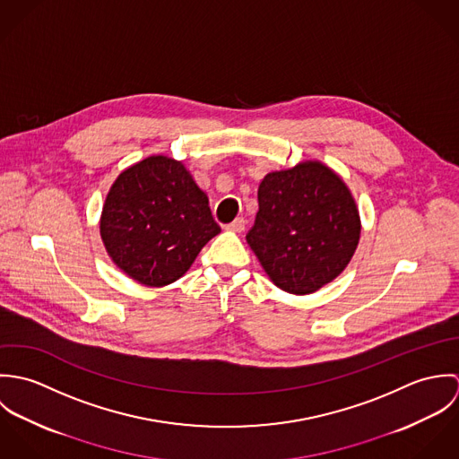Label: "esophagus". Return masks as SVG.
I'll use <instances>...</instances> for the list:
<instances>
[{"instance_id":"34e87169","label":"esophagus","mask_w":459,"mask_h":459,"mask_svg":"<svg viewBox=\"0 0 459 459\" xmlns=\"http://www.w3.org/2000/svg\"><path fill=\"white\" fill-rule=\"evenodd\" d=\"M226 230L228 231H233V233H242L246 230V221L244 217H237L231 224H226Z\"/></svg>"}]
</instances>
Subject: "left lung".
<instances>
[{
  "label": "left lung",
  "instance_id": "1",
  "mask_svg": "<svg viewBox=\"0 0 459 459\" xmlns=\"http://www.w3.org/2000/svg\"><path fill=\"white\" fill-rule=\"evenodd\" d=\"M247 244L275 286L313 293L350 263L360 219L344 182L322 162L268 173Z\"/></svg>",
  "mask_w": 459,
  "mask_h": 459
}]
</instances>
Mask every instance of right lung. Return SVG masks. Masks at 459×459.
Listing matches in <instances>:
<instances>
[{"mask_svg":"<svg viewBox=\"0 0 459 459\" xmlns=\"http://www.w3.org/2000/svg\"><path fill=\"white\" fill-rule=\"evenodd\" d=\"M219 233L208 197L191 173L162 155L134 164L117 178L100 219L113 262L146 286L182 277Z\"/></svg>","mask_w":459,"mask_h":459,"instance_id":"1","label":"right lung"}]
</instances>
